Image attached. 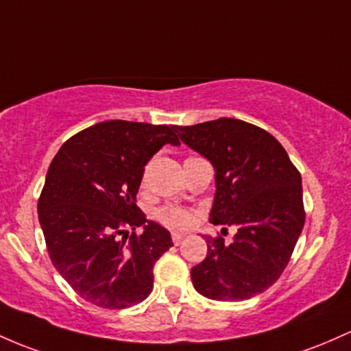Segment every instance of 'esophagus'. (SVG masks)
Segmentation results:
<instances>
[{"label":"esophagus","mask_w":351,"mask_h":351,"mask_svg":"<svg viewBox=\"0 0 351 351\" xmlns=\"http://www.w3.org/2000/svg\"><path fill=\"white\" fill-rule=\"evenodd\" d=\"M171 238H173V243H175V245H180V243H182V241L184 240V233L173 232V233H171Z\"/></svg>","instance_id":"1"}]
</instances>
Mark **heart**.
Here are the masks:
<instances>
[{"mask_svg":"<svg viewBox=\"0 0 351 351\" xmlns=\"http://www.w3.org/2000/svg\"><path fill=\"white\" fill-rule=\"evenodd\" d=\"M155 217L158 221L167 226H171V228H186L193 221V215L190 211L176 206L160 208L155 213Z\"/></svg>","mask_w":351,"mask_h":351,"instance_id":"heart-1","label":"heart"}]
</instances>
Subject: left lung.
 I'll list each match as a JSON object with an SVG mask.
<instances>
[{
	"instance_id": "obj_1",
	"label": "left lung",
	"mask_w": 351,
	"mask_h": 351,
	"mask_svg": "<svg viewBox=\"0 0 351 351\" xmlns=\"http://www.w3.org/2000/svg\"><path fill=\"white\" fill-rule=\"evenodd\" d=\"M175 132L215 168L210 223L237 228L230 245L206 237V258L191 268L195 290L217 302L263 293L287 268L305 225L298 169L276 138L241 119L218 118Z\"/></svg>"
}]
</instances>
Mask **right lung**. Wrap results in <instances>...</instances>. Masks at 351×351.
Segmentation results:
<instances>
[{"label":"right lung","instance_id":"obj_1","mask_svg":"<svg viewBox=\"0 0 351 351\" xmlns=\"http://www.w3.org/2000/svg\"><path fill=\"white\" fill-rule=\"evenodd\" d=\"M173 132V125L96 123L69 138L49 165L38 202L46 248L69 287L96 306L143 302L156 260L173 246L168 230L136 206L145 165L161 146L180 145ZM126 226L144 233L119 241Z\"/></svg>","mask_w":351,"mask_h":351}]
</instances>
